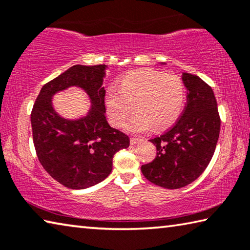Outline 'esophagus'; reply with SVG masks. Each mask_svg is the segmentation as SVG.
<instances>
[{"label":"esophagus","instance_id":"1","mask_svg":"<svg viewBox=\"0 0 250 250\" xmlns=\"http://www.w3.org/2000/svg\"><path fill=\"white\" fill-rule=\"evenodd\" d=\"M130 141H131V145H137V143H141L143 141V139L132 137L130 139Z\"/></svg>","mask_w":250,"mask_h":250}]
</instances>
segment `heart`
Segmentation results:
<instances>
[{"mask_svg": "<svg viewBox=\"0 0 250 250\" xmlns=\"http://www.w3.org/2000/svg\"><path fill=\"white\" fill-rule=\"evenodd\" d=\"M185 104V86L176 75L142 70L125 75L119 89L110 88L105 107L112 125L121 126L134 108L135 115L125 125L131 132H145L170 126L179 119Z\"/></svg>", "mask_w": 250, "mask_h": 250, "instance_id": "heart-1", "label": "heart"}]
</instances>
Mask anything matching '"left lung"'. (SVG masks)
<instances>
[{
    "instance_id": "obj_1",
    "label": "left lung",
    "mask_w": 250,
    "mask_h": 250,
    "mask_svg": "<svg viewBox=\"0 0 250 250\" xmlns=\"http://www.w3.org/2000/svg\"><path fill=\"white\" fill-rule=\"evenodd\" d=\"M182 79L188 90L183 112L167 132L151 139L156 146V156L141 167L146 179L171 189L184 188L205 171L221 129L211 87L196 75L184 73Z\"/></svg>"
}]
</instances>
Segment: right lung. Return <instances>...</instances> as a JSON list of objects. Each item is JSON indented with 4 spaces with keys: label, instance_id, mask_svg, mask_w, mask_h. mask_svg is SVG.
Wrapping results in <instances>:
<instances>
[{
    "label": "right lung",
    "instance_id": "add662e5",
    "mask_svg": "<svg viewBox=\"0 0 250 250\" xmlns=\"http://www.w3.org/2000/svg\"><path fill=\"white\" fill-rule=\"evenodd\" d=\"M105 65H75L45 83L31 113L33 142L45 171L58 183L73 189L90 188L112 170L118 151L130 145L128 135L109 125L105 119L103 87ZM70 85L90 95V113L78 121L59 117L51 107V96Z\"/></svg>",
    "mask_w": 250,
    "mask_h": 250
}]
</instances>
